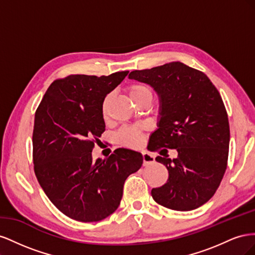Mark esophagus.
Listing matches in <instances>:
<instances>
[{
  "mask_svg": "<svg viewBox=\"0 0 255 255\" xmlns=\"http://www.w3.org/2000/svg\"><path fill=\"white\" fill-rule=\"evenodd\" d=\"M142 160H143V166H148V165L154 163V156L148 152H143L142 153Z\"/></svg>",
  "mask_w": 255,
  "mask_h": 255,
  "instance_id": "obj_1",
  "label": "esophagus"
}]
</instances>
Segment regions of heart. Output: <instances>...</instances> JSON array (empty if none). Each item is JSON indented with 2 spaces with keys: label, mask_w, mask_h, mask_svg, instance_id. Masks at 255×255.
Instances as JSON below:
<instances>
[{
  "label": "heart",
  "mask_w": 255,
  "mask_h": 255,
  "mask_svg": "<svg viewBox=\"0 0 255 255\" xmlns=\"http://www.w3.org/2000/svg\"><path fill=\"white\" fill-rule=\"evenodd\" d=\"M127 90L129 98L133 100L134 103L139 102L144 99H152V90L148 86H145V85L132 84L129 85ZM111 99L112 95H107L102 101L101 111L104 118H106L107 113H109ZM117 138L122 145L128 146V148H139L143 143V134L138 128H122L117 134Z\"/></svg>",
  "instance_id": "heart-1"
}]
</instances>
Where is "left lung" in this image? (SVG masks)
Masks as SVG:
<instances>
[{"instance_id":"obj_1","label":"left lung","mask_w":255,"mask_h":255,"mask_svg":"<svg viewBox=\"0 0 255 255\" xmlns=\"http://www.w3.org/2000/svg\"><path fill=\"white\" fill-rule=\"evenodd\" d=\"M128 78L149 84L160 99L150 151L165 155L155 160L169 175L152 198L173 211L200 207L215 195L228 166L230 126L219 91L202 71L180 61L135 70ZM167 148H176L178 157L169 159Z\"/></svg>"}]
</instances>
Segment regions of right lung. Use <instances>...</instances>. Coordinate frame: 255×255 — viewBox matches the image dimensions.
<instances>
[{"instance_id": "add662e5", "label": "right lung", "mask_w": 255, "mask_h": 255, "mask_svg": "<svg viewBox=\"0 0 255 255\" xmlns=\"http://www.w3.org/2000/svg\"><path fill=\"white\" fill-rule=\"evenodd\" d=\"M71 74L54 81L35 113L34 171L45 195L69 218L95 222L117 210L123 185L140 169V153L117 149L92 160L105 123L102 101L128 75Z\"/></svg>"}]
</instances>
